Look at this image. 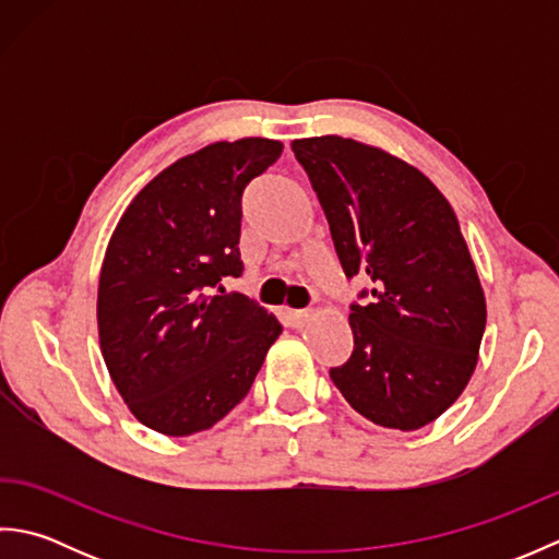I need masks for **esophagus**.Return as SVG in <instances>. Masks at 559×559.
Wrapping results in <instances>:
<instances>
[{"instance_id":"esophagus-1","label":"esophagus","mask_w":559,"mask_h":559,"mask_svg":"<svg viewBox=\"0 0 559 559\" xmlns=\"http://www.w3.org/2000/svg\"><path fill=\"white\" fill-rule=\"evenodd\" d=\"M283 317H286V322L290 324V326H305L307 322H310L312 319V312H307V310H283Z\"/></svg>"}]
</instances>
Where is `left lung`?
I'll return each instance as SVG.
<instances>
[{
  "label": "left lung",
  "instance_id": "1",
  "mask_svg": "<svg viewBox=\"0 0 559 559\" xmlns=\"http://www.w3.org/2000/svg\"><path fill=\"white\" fill-rule=\"evenodd\" d=\"M290 146L346 276L372 281V300L350 305L353 355L329 374L367 420L420 430L466 389L488 319L456 213L418 168L382 148L336 134Z\"/></svg>",
  "mask_w": 559,
  "mask_h": 559
}]
</instances>
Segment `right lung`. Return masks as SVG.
<instances>
[{
	"label": "right lung",
	"instance_id": "obj_1",
	"mask_svg": "<svg viewBox=\"0 0 559 559\" xmlns=\"http://www.w3.org/2000/svg\"><path fill=\"white\" fill-rule=\"evenodd\" d=\"M276 139L216 141L175 160L132 199L105 249L98 336L112 384L139 423L168 437L216 425L240 403L278 319L240 293L245 187L281 158Z\"/></svg>",
	"mask_w": 559,
	"mask_h": 559
}]
</instances>
